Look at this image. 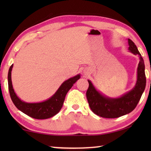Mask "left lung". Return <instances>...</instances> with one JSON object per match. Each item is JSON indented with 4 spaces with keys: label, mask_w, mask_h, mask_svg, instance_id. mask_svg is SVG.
Listing matches in <instances>:
<instances>
[{
    "label": "left lung",
    "mask_w": 151,
    "mask_h": 151,
    "mask_svg": "<svg viewBox=\"0 0 151 151\" xmlns=\"http://www.w3.org/2000/svg\"><path fill=\"white\" fill-rule=\"evenodd\" d=\"M129 50L134 55H139V63L137 68V82L133 88L117 98H111L97 91L91 81L86 91L88 103L94 114L103 118L114 119L132 112L137 106L146 86L145 63L137 46L128 39Z\"/></svg>",
    "instance_id": "1"
}]
</instances>
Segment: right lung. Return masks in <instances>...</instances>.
<instances>
[{"instance_id": "add662e5", "label": "right lung", "mask_w": 151, "mask_h": 151, "mask_svg": "<svg viewBox=\"0 0 151 151\" xmlns=\"http://www.w3.org/2000/svg\"><path fill=\"white\" fill-rule=\"evenodd\" d=\"M12 66L13 65L11 66L8 73L9 90L12 101L19 111L36 119H47L57 114L62 108L66 93L81 78V75L78 74L63 82L56 93L47 100L40 103H26L17 96L12 87L11 80Z\"/></svg>"}]
</instances>
